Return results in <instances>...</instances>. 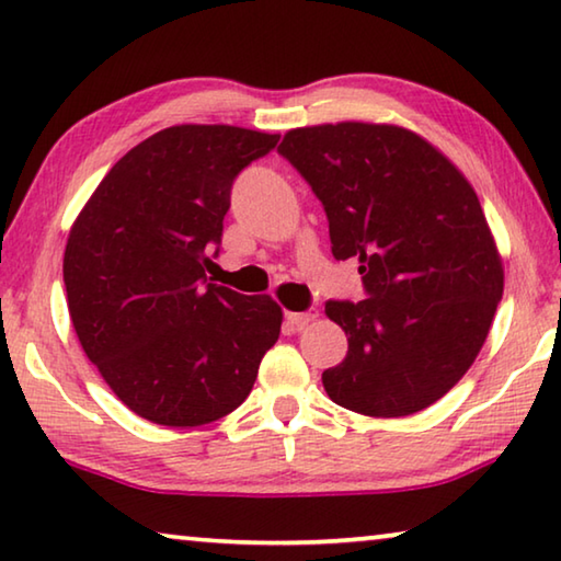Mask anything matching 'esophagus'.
Returning <instances> with one entry per match:
<instances>
[{"instance_id": "1", "label": "esophagus", "mask_w": 561, "mask_h": 561, "mask_svg": "<svg viewBox=\"0 0 561 561\" xmlns=\"http://www.w3.org/2000/svg\"><path fill=\"white\" fill-rule=\"evenodd\" d=\"M319 317V309H307V311H287V314H284V321H287V327H291V329H304L307 324H311V321H314Z\"/></svg>"}]
</instances>
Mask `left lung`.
Segmentation results:
<instances>
[{"instance_id":"1","label":"left lung","mask_w":561,"mask_h":561,"mask_svg":"<svg viewBox=\"0 0 561 561\" xmlns=\"http://www.w3.org/2000/svg\"><path fill=\"white\" fill-rule=\"evenodd\" d=\"M277 150L366 289L364 301H327L348 336L346 358L321 374L329 398L374 417L423 411L472 366L505 287L472 185L428 140L386 123L294 128Z\"/></svg>"}]
</instances>
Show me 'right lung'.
<instances>
[{"instance_id":"add662e5","label":"right lung","mask_w":561,"mask_h":561,"mask_svg":"<svg viewBox=\"0 0 561 561\" xmlns=\"http://www.w3.org/2000/svg\"><path fill=\"white\" fill-rule=\"evenodd\" d=\"M279 136L173 126L130 148L83 207L64 252L71 324L133 413L195 428L250 396L282 309L207 282L234 178Z\"/></svg>"}]
</instances>
